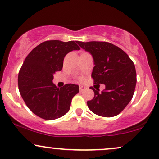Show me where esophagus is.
<instances>
[{
    "instance_id": "obj_1",
    "label": "esophagus",
    "mask_w": 159,
    "mask_h": 159,
    "mask_svg": "<svg viewBox=\"0 0 159 159\" xmlns=\"http://www.w3.org/2000/svg\"><path fill=\"white\" fill-rule=\"evenodd\" d=\"M85 89H86V87H84V86H83V85H79V89H80V91H81V92L84 91Z\"/></svg>"
}]
</instances>
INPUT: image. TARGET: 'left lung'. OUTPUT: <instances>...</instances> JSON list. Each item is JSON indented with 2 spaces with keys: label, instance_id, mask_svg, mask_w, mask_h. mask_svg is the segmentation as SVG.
Listing matches in <instances>:
<instances>
[{
  "label": "left lung",
  "instance_id": "left-lung-1",
  "mask_svg": "<svg viewBox=\"0 0 159 159\" xmlns=\"http://www.w3.org/2000/svg\"><path fill=\"white\" fill-rule=\"evenodd\" d=\"M80 47L93 55L95 66L92 72L94 84H104L99 93L93 87L95 96L87 101L93 113L113 117L123 111L134 94L136 72L133 61L121 48L105 41H77Z\"/></svg>",
  "mask_w": 159,
  "mask_h": 159
}]
</instances>
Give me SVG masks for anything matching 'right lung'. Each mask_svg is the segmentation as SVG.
I'll return each mask as SVG.
<instances>
[{
	"label": "right lung",
	"mask_w": 159,
	"mask_h": 159,
	"mask_svg": "<svg viewBox=\"0 0 159 159\" xmlns=\"http://www.w3.org/2000/svg\"><path fill=\"white\" fill-rule=\"evenodd\" d=\"M80 47L74 41L50 40L40 43L25 58L18 74L19 92L28 108L45 120L62 117L70 110L78 85L66 84L58 88L53 75L62 70L65 55Z\"/></svg>",
	"instance_id": "1"
}]
</instances>
